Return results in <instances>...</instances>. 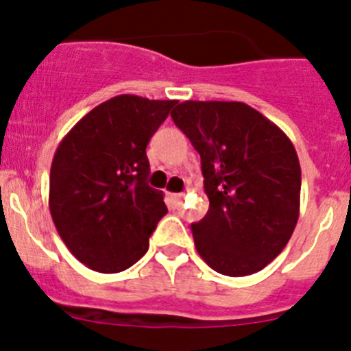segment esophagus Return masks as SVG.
Returning <instances> with one entry per match:
<instances>
[{"instance_id":"esophagus-1","label":"esophagus","mask_w":351,"mask_h":351,"mask_svg":"<svg viewBox=\"0 0 351 351\" xmlns=\"http://www.w3.org/2000/svg\"><path fill=\"white\" fill-rule=\"evenodd\" d=\"M169 198H170V202H172L173 207H179L182 204V198H184V193H170Z\"/></svg>"}]
</instances>
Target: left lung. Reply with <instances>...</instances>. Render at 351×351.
Masks as SVG:
<instances>
[{"label":"left lung","instance_id":"1","mask_svg":"<svg viewBox=\"0 0 351 351\" xmlns=\"http://www.w3.org/2000/svg\"><path fill=\"white\" fill-rule=\"evenodd\" d=\"M173 123L202 160L209 210L195 247L219 274L250 276L280 255L300 213V163L287 133L243 101L179 104Z\"/></svg>","mask_w":351,"mask_h":351}]
</instances>
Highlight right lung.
<instances>
[{
  "label": "right lung",
  "mask_w": 351,
  "mask_h": 351,
  "mask_svg": "<svg viewBox=\"0 0 351 351\" xmlns=\"http://www.w3.org/2000/svg\"><path fill=\"white\" fill-rule=\"evenodd\" d=\"M178 100L119 95L89 110L63 137L51 165L49 209L70 253L114 274L145 255L167 214L147 184L149 138Z\"/></svg>",
  "instance_id": "1"
}]
</instances>
